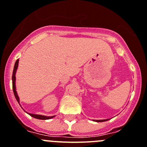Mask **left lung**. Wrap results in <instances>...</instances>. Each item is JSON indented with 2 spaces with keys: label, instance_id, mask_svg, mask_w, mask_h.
I'll return each mask as SVG.
<instances>
[{
  "label": "left lung",
  "instance_id": "obj_1",
  "mask_svg": "<svg viewBox=\"0 0 147 147\" xmlns=\"http://www.w3.org/2000/svg\"><path fill=\"white\" fill-rule=\"evenodd\" d=\"M108 121V119H105V120H97L95 121L97 122H102V121Z\"/></svg>",
  "mask_w": 147,
  "mask_h": 147
}]
</instances>
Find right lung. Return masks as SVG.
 <instances>
[{"label":"right lung","instance_id":"right-lung-1","mask_svg":"<svg viewBox=\"0 0 147 147\" xmlns=\"http://www.w3.org/2000/svg\"><path fill=\"white\" fill-rule=\"evenodd\" d=\"M18 66V59H17L15 65H14L13 71V75H12V85H13V90L14 95L16 97V99L18 101V102L19 103V98H18V95H17L16 90V72L17 68ZM31 116L35 118V119H41V120H47V119H52V118L55 117L54 116H42V115H37V114H32V113H28Z\"/></svg>","mask_w":147,"mask_h":147}]
</instances>
